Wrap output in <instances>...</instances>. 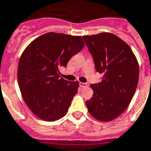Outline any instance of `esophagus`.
<instances>
[{"instance_id":"1","label":"esophagus","mask_w":151,"mask_h":151,"mask_svg":"<svg viewBox=\"0 0 151 151\" xmlns=\"http://www.w3.org/2000/svg\"><path fill=\"white\" fill-rule=\"evenodd\" d=\"M80 86L81 87H87L88 86L87 83H83V82H80Z\"/></svg>"}]
</instances>
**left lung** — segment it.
<instances>
[{"instance_id": "8db88e82", "label": "left lung", "mask_w": 151, "mask_h": 151, "mask_svg": "<svg viewBox=\"0 0 151 151\" xmlns=\"http://www.w3.org/2000/svg\"><path fill=\"white\" fill-rule=\"evenodd\" d=\"M101 81L93 83V97L86 101L87 110L101 121L121 115L134 97L139 78V66L131 48L110 33L83 36Z\"/></svg>"}]
</instances>
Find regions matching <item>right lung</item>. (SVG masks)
<instances>
[{
  "label": "right lung",
  "instance_id": "obj_1",
  "mask_svg": "<svg viewBox=\"0 0 151 151\" xmlns=\"http://www.w3.org/2000/svg\"><path fill=\"white\" fill-rule=\"evenodd\" d=\"M81 36L50 32L33 40L23 52L17 81L24 101L35 115L54 121L67 114L79 83L60 78V68L82 50Z\"/></svg>",
  "mask_w": 151,
  "mask_h": 151
}]
</instances>
